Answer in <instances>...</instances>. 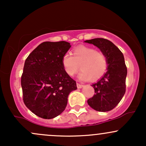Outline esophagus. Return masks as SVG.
I'll use <instances>...</instances> for the list:
<instances>
[{"label":"esophagus","mask_w":146,"mask_h":146,"mask_svg":"<svg viewBox=\"0 0 146 146\" xmlns=\"http://www.w3.org/2000/svg\"><path fill=\"white\" fill-rule=\"evenodd\" d=\"M76 85H77V87H78V88H81L83 86L82 84H79V83H77Z\"/></svg>","instance_id":"34e87169"}]
</instances>
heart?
<instances>
[{"label": "heart", "instance_id": "1", "mask_svg": "<svg viewBox=\"0 0 146 146\" xmlns=\"http://www.w3.org/2000/svg\"><path fill=\"white\" fill-rule=\"evenodd\" d=\"M73 56L66 53L62 59V64L66 75L73 77L79 70H82L79 78L97 80L101 78L108 69V58L101 50L85 45H80L73 50Z\"/></svg>", "mask_w": 146, "mask_h": 146}]
</instances>
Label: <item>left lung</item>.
Here are the masks:
<instances>
[{"instance_id": "1", "label": "left lung", "mask_w": 146, "mask_h": 146, "mask_svg": "<svg viewBox=\"0 0 146 146\" xmlns=\"http://www.w3.org/2000/svg\"><path fill=\"white\" fill-rule=\"evenodd\" d=\"M85 42L98 46L106 55L108 62L106 73L98 82L91 85L95 94L87 102L97 111H110L117 106L125 94L127 67L124 57L122 52L108 40L94 38Z\"/></svg>"}]
</instances>
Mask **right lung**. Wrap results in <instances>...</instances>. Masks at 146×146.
<instances>
[{
	"label": "right lung",
	"instance_id": "add662e5",
	"mask_svg": "<svg viewBox=\"0 0 146 146\" xmlns=\"http://www.w3.org/2000/svg\"><path fill=\"white\" fill-rule=\"evenodd\" d=\"M71 47L65 41L44 42L25 62L21 76L25 106L37 116L50 119L60 115L76 82L64 72L62 57Z\"/></svg>",
	"mask_w": 146,
	"mask_h": 146
}]
</instances>
